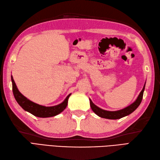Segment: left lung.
Masks as SVG:
<instances>
[{
	"instance_id": "obj_1",
	"label": "left lung",
	"mask_w": 160,
	"mask_h": 160,
	"mask_svg": "<svg viewBox=\"0 0 160 160\" xmlns=\"http://www.w3.org/2000/svg\"><path fill=\"white\" fill-rule=\"evenodd\" d=\"M144 88H145V84L144 85L143 89H142L140 95L138 96L137 100H135L132 104H131L130 106L127 107V108H124V109L117 111H105L103 109H101V108H100L99 107L96 106V105L92 102V101L89 100L91 109H92L94 113L96 115H98V116L103 118L110 119V120H117V119H120L124 116H127V115L132 113V112H133L139 107V105L140 104L142 98H143Z\"/></svg>"
}]
</instances>
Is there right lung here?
Masks as SVG:
<instances>
[{
    "label": "right lung",
    "mask_w": 160,
    "mask_h": 160,
    "mask_svg": "<svg viewBox=\"0 0 160 160\" xmlns=\"http://www.w3.org/2000/svg\"><path fill=\"white\" fill-rule=\"evenodd\" d=\"M12 91L13 96L17 102L21 107L24 110L29 112L30 113L35 115L36 117L39 118H49L53 117L55 115L60 113L61 112L63 111L67 106L68 99H69L71 94L68 96L66 99L62 102V103L56 105L53 107H44L36 104L33 102L30 101L28 98L20 93L18 89H17L16 83L12 76Z\"/></svg>",
    "instance_id": "obj_1"
}]
</instances>
